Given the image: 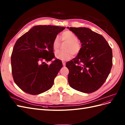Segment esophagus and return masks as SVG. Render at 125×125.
Returning <instances> with one entry per match:
<instances>
[{"mask_svg":"<svg viewBox=\"0 0 125 125\" xmlns=\"http://www.w3.org/2000/svg\"><path fill=\"white\" fill-rule=\"evenodd\" d=\"M62 65H63V66H65L66 65V62H64V61H62Z\"/></svg>","mask_w":125,"mask_h":125,"instance_id":"obj_1","label":"esophagus"}]
</instances>
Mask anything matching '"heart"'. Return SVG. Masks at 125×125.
I'll return each mask as SVG.
<instances>
[{
	"mask_svg": "<svg viewBox=\"0 0 125 125\" xmlns=\"http://www.w3.org/2000/svg\"><path fill=\"white\" fill-rule=\"evenodd\" d=\"M63 41L67 42L68 44L65 47V51H58L55 52L56 58L62 60L70 59L73 55L77 56L80 53L82 46L80 42L78 41V37L70 31H64L62 34ZM52 48L54 50H57L60 45V41L58 36H56L52 41Z\"/></svg>",
	"mask_w": 125,
	"mask_h": 125,
	"instance_id": "heart-1",
	"label": "heart"
}]
</instances>
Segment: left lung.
<instances>
[{"mask_svg": "<svg viewBox=\"0 0 125 125\" xmlns=\"http://www.w3.org/2000/svg\"><path fill=\"white\" fill-rule=\"evenodd\" d=\"M82 43L79 54L66 63L68 82L72 88L90 93L100 89L113 65L112 48L104 37L86 28L67 27Z\"/></svg>", "mask_w": 125, "mask_h": 125, "instance_id": "8db88e82", "label": "left lung"}]
</instances>
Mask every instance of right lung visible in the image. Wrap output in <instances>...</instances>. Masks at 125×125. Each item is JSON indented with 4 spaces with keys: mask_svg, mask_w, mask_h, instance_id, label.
<instances>
[{
    "mask_svg": "<svg viewBox=\"0 0 125 125\" xmlns=\"http://www.w3.org/2000/svg\"><path fill=\"white\" fill-rule=\"evenodd\" d=\"M65 27L36 25L19 38L11 57L13 80L24 92L37 95L50 89L54 79L62 67L60 60L55 58L52 41Z\"/></svg>",
    "mask_w": 125,
    "mask_h": 125,
    "instance_id": "1",
    "label": "right lung"
}]
</instances>
